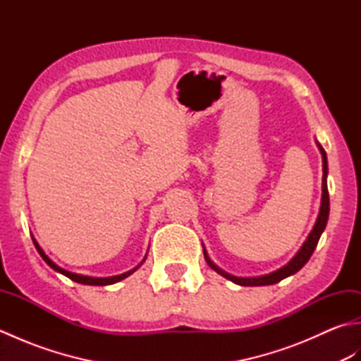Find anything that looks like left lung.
I'll return each instance as SVG.
<instances>
[{
  "mask_svg": "<svg viewBox=\"0 0 361 361\" xmlns=\"http://www.w3.org/2000/svg\"><path fill=\"white\" fill-rule=\"evenodd\" d=\"M317 145L321 153V158H323V194H321V206H319V212H318V217L315 225H313L310 234L307 235V239L302 243V247L299 248V251L296 255L291 257L290 262H287L283 267H281L279 270H276L273 273H268L264 276H255V278H239V276H234V274H229L228 271L221 270L219 265H216L211 260L208 251H206L204 245H203V255H204V260L208 262V265L212 268L214 271H217L219 274L224 276L228 281H231L237 286H245V287H257V286H271V283H278L279 281L288 278V276L298 273L301 268L309 262L310 256L313 255V251H315L318 240L321 234L326 229L327 225V220H329V190H327V157H326V152L324 149L321 147V144L317 141Z\"/></svg>",
  "mask_w": 361,
  "mask_h": 361,
  "instance_id": "1",
  "label": "left lung"
}]
</instances>
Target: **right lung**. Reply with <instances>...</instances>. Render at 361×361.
<instances>
[{
	"instance_id": "right-lung-1",
	"label": "right lung",
	"mask_w": 361,
	"mask_h": 361,
	"mask_svg": "<svg viewBox=\"0 0 361 361\" xmlns=\"http://www.w3.org/2000/svg\"><path fill=\"white\" fill-rule=\"evenodd\" d=\"M32 242H34V245H35V248H37V251L40 252V256L43 257V260L46 264H48L52 270H56L57 273H62L63 276H66V278H70L71 281H74V282H78V283H85V286H111V283H116V282H119V281H122V279H126V278H128L130 274L132 273H135L137 268H140L144 262H145V259H147V255L144 256V259L141 260V264L137 265V267H135L133 270H128V271H126V273H122V274H116V276H110V278H93V276H83V274H78V273H73V271H68V270H65V268H62V267H59L56 262H52V260L44 255V251H43V248L40 247V245H38V242L35 240V237H32Z\"/></svg>"
}]
</instances>
